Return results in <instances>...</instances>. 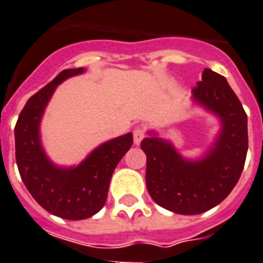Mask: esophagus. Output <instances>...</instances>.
Wrapping results in <instances>:
<instances>
[{
  "label": "esophagus",
  "instance_id": "obj_1",
  "mask_svg": "<svg viewBox=\"0 0 263 263\" xmlns=\"http://www.w3.org/2000/svg\"><path fill=\"white\" fill-rule=\"evenodd\" d=\"M133 138H134V144L140 145L141 141L145 138V130L142 127H137L133 132Z\"/></svg>",
  "mask_w": 263,
  "mask_h": 263
}]
</instances>
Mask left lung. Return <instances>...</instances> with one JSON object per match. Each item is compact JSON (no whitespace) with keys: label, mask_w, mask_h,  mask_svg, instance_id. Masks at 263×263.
<instances>
[{"label":"left lung","mask_w":263,"mask_h":263,"mask_svg":"<svg viewBox=\"0 0 263 263\" xmlns=\"http://www.w3.org/2000/svg\"><path fill=\"white\" fill-rule=\"evenodd\" d=\"M192 90V101L218 117L220 130L197 160L180 155L156 132L141 142L146 155V188L162 208L197 215L222 203L236 185L247 155V116L224 77L205 68Z\"/></svg>","instance_id":"obj_1"}]
</instances>
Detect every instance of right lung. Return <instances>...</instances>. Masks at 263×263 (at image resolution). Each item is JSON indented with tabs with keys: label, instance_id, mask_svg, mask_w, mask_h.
Wrapping results in <instances>:
<instances>
[{
	"label": "right lung",
	"instance_id": "1",
	"mask_svg": "<svg viewBox=\"0 0 263 263\" xmlns=\"http://www.w3.org/2000/svg\"><path fill=\"white\" fill-rule=\"evenodd\" d=\"M84 68L64 69L28 99L14 127L16 161L24 184L49 214L69 220L87 219L106 203L112 172L133 145V134L101 144L77 166H59L49 160L40 137L45 107L59 84L83 73Z\"/></svg>",
	"mask_w": 263,
	"mask_h": 263
}]
</instances>
